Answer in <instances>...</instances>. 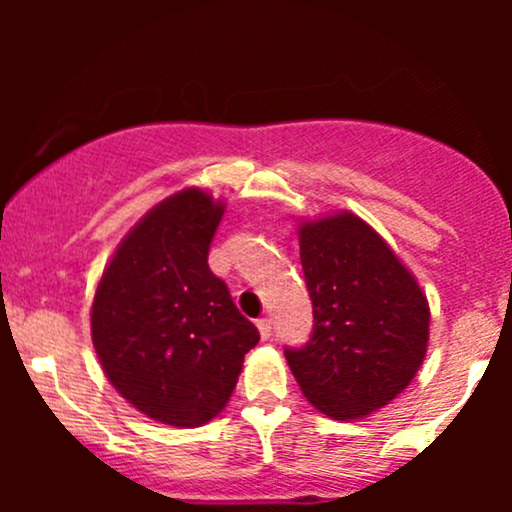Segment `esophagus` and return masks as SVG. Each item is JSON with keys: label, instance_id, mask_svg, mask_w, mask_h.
I'll return each mask as SVG.
<instances>
[{"label": "esophagus", "instance_id": "34e87169", "mask_svg": "<svg viewBox=\"0 0 512 512\" xmlns=\"http://www.w3.org/2000/svg\"><path fill=\"white\" fill-rule=\"evenodd\" d=\"M257 330H260L262 339H269V337H272V320H267V317L257 320Z\"/></svg>", "mask_w": 512, "mask_h": 512}]
</instances>
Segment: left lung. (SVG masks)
Wrapping results in <instances>:
<instances>
[{
	"label": "left lung",
	"instance_id": "8db88e82",
	"mask_svg": "<svg viewBox=\"0 0 512 512\" xmlns=\"http://www.w3.org/2000/svg\"><path fill=\"white\" fill-rule=\"evenodd\" d=\"M298 240L313 334L301 349H284L286 361L317 411L361 419L419 373L428 301L390 245L351 211L303 221Z\"/></svg>",
	"mask_w": 512,
	"mask_h": 512
}]
</instances>
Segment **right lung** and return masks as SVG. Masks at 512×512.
<instances>
[{
	"instance_id": "obj_1",
	"label": "right lung",
	"mask_w": 512,
	"mask_h": 512,
	"mask_svg": "<svg viewBox=\"0 0 512 512\" xmlns=\"http://www.w3.org/2000/svg\"><path fill=\"white\" fill-rule=\"evenodd\" d=\"M223 216L199 187L156 204L117 245L98 281L91 339L108 380L149 419L207 424L233 395L260 332L209 269Z\"/></svg>"
}]
</instances>
